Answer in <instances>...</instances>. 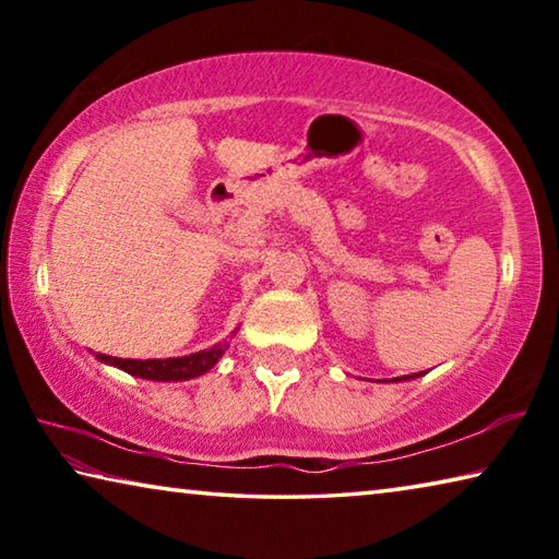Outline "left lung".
Instances as JSON below:
<instances>
[{
  "label": "left lung",
  "instance_id": "obj_1",
  "mask_svg": "<svg viewBox=\"0 0 559 559\" xmlns=\"http://www.w3.org/2000/svg\"><path fill=\"white\" fill-rule=\"evenodd\" d=\"M396 380H409V374H406V377H396Z\"/></svg>",
  "mask_w": 559,
  "mask_h": 559
}]
</instances>
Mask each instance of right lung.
<instances>
[{"label":"right lung","mask_w":559,"mask_h":559,"mask_svg":"<svg viewBox=\"0 0 559 559\" xmlns=\"http://www.w3.org/2000/svg\"><path fill=\"white\" fill-rule=\"evenodd\" d=\"M226 345H214L202 353L185 355V357H167V359H122L110 355H98V359L108 365H116L120 370H126L135 377H145V380L157 382H179V380H192L200 377L206 370H212L216 359L224 355Z\"/></svg>","instance_id":"obj_1"}]
</instances>
